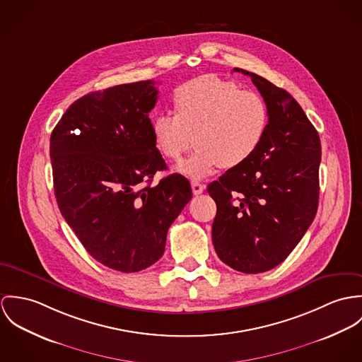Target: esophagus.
Wrapping results in <instances>:
<instances>
[{
	"instance_id": "1",
	"label": "esophagus",
	"mask_w": 362,
	"mask_h": 362,
	"mask_svg": "<svg viewBox=\"0 0 362 362\" xmlns=\"http://www.w3.org/2000/svg\"><path fill=\"white\" fill-rule=\"evenodd\" d=\"M204 189H205V186H204L202 183H200L199 180H193V182H192V190H193V194H194V196L201 194V193L204 192Z\"/></svg>"
}]
</instances>
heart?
<instances>
[{"instance_id": "heart-1", "label": "heart", "mask_w": 362, "mask_h": 362, "mask_svg": "<svg viewBox=\"0 0 362 362\" xmlns=\"http://www.w3.org/2000/svg\"><path fill=\"white\" fill-rule=\"evenodd\" d=\"M176 115L154 117L151 130L163 157L179 161L194 143L193 156L177 170L202 177L216 166L233 168L247 161L261 146L269 124L265 98L254 90H240L235 81L202 75L173 93Z\"/></svg>"}]
</instances>
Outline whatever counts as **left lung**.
<instances>
[{"instance_id": "1", "label": "left lung", "mask_w": 362, "mask_h": 362, "mask_svg": "<svg viewBox=\"0 0 362 362\" xmlns=\"http://www.w3.org/2000/svg\"><path fill=\"white\" fill-rule=\"evenodd\" d=\"M269 108L267 134L241 165L208 185L216 202L212 243L244 274L283 262L313 223L320 199L321 140L300 104L281 87L244 69Z\"/></svg>"}]
</instances>
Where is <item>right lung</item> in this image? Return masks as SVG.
<instances>
[{"mask_svg": "<svg viewBox=\"0 0 362 362\" xmlns=\"http://www.w3.org/2000/svg\"><path fill=\"white\" fill-rule=\"evenodd\" d=\"M157 98L153 81L86 94L49 139L62 216L94 259L124 274L161 258L169 226L193 197L179 173L151 186L166 169L150 121Z\"/></svg>", "mask_w": 362, "mask_h": 362, "instance_id": "right-lung-1", "label": "right lung"}]
</instances>
